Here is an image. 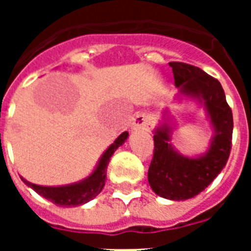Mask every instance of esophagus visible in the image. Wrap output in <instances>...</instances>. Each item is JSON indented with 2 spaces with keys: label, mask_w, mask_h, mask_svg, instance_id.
<instances>
[{
  "label": "esophagus",
  "mask_w": 251,
  "mask_h": 251,
  "mask_svg": "<svg viewBox=\"0 0 251 251\" xmlns=\"http://www.w3.org/2000/svg\"><path fill=\"white\" fill-rule=\"evenodd\" d=\"M152 127V123H151V119L147 114L145 113H139L134 117L132 122V129H151Z\"/></svg>",
  "instance_id": "34e87169"
}]
</instances>
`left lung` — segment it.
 <instances>
[{"instance_id": "8db88e82", "label": "left lung", "mask_w": 251, "mask_h": 251, "mask_svg": "<svg viewBox=\"0 0 251 251\" xmlns=\"http://www.w3.org/2000/svg\"><path fill=\"white\" fill-rule=\"evenodd\" d=\"M170 66L179 93L203 101L215 129L208 151L197 158L183 157L174 150L167 121L154 130L148 182L158 196L183 201L203 191L225 167L231 150L234 121L220 81L190 64L172 61Z\"/></svg>"}]
</instances>
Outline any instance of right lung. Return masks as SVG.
Returning <instances> with one entry per match:
<instances>
[{
  "instance_id": "add662e5",
  "label": "right lung",
  "mask_w": 251,
  "mask_h": 251,
  "mask_svg": "<svg viewBox=\"0 0 251 251\" xmlns=\"http://www.w3.org/2000/svg\"><path fill=\"white\" fill-rule=\"evenodd\" d=\"M128 138V132H123L118 138L115 139L114 143L108 147V150L104 152L99 161L98 166L95 171L86 177L85 179L77 183L68 186H60V187H48V186H39L35 183H31L26 181L25 178L21 179L28 187H31L34 191H36L40 196L45 197L46 200L51 201L52 203L63 207H70V206H80L86 203L88 201L93 200L94 197L98 196L105 185L106 178V167L109 163L110 157L113 153L117 151L119 146L124 143V141Z\"/></svg>"
}]
</instances>
